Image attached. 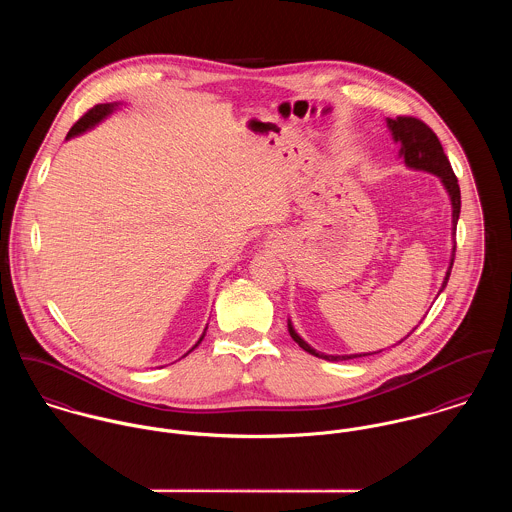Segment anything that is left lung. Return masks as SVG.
<instances>
[{"label":"left lung","mask_w":512,"mask_h":512,"mask_svg":"<svg viewBox=\"0 0 512 512\" xmlns=\"http://www.w3.org/2000/svg\"><path fill=\"white\" fill-rule=\"evenodd\" d=\"M386 126L392 134V140L396 144H400L398 149V155L404 159L406 167L408 169H416V171H426V173H432L436 175L443 189L447 191L449 195V201H451V240H453V246H451V258H449V268L445 272V278L441 282V288L439 293L445 290L447 286V280H449V274H451V266H453V258H455V226H457V220H459V211H461V193H459V185H457V177L451 169V163L447 159V155L443 153V147L439 144L438 136L418 118H396V120H390L386 118ZM438 293V295H439ZM418 327V325H416ZM414 327V329H416ZM412 329V331H414ZM288 331L292 335L293 341L303 349L307 351L309 355L313 357H319V359H325V361H331V363H339V361H349V359H359V357H368V355H374V353H355V355H327V353H319L315 351L311 345H307L299 335L297 331L293 329L292 321L288 319ZM410 331V333H412ZM410 333L406 337H410ZM404 337V339H406ZM402 339V341H404ZM398 341V343H402ZM380 353V351H376Z\"/></svg>","instance_id":"1"}]
</instances>
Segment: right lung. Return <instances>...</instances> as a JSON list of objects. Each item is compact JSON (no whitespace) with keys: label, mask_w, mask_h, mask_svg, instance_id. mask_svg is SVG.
<instances>
[{"label":"right lung","mask_w":512,"mask_h":512,"mask_svg":"<svg viewBox=\"0 0 512 512\" xmlns=\"http://www.w3.org/2000/svg\"><path fill=\"white\" fill-rule=\"evenodd\" d=\"M122 104L120 102H108V104H96L92 110H88L76 124H74L73 128H71V132H69V136H67V140H71V138H76V136H80V134H84V132H88V130H92V128H96L100 122H104L108 116H112L118 108H120ZM205 333H207V327H205V331H203V335H201V339L195 343V347L193 349H197L199 345H201V341L205 339ZM191 349V351H193ZM189 351V353H191ZM189 353H185L183 357H187Z\"/></svg>","instance_id":"obj_1"}]
</instances>
